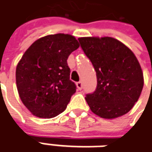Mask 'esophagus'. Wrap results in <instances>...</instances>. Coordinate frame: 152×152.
<instances>
[{
	"label": "esophagus",
	"instance_id": "obj_1",
	"mask_svg": "<svg viewBox=\"0 0 152 152\" xmlns=\"http://www.w3.org/2000/svg\"><path fill=\"white\" fill-rule=\"evenodd\" d=\"M76 85H77V88H78V89H79V90H81L82 88H83V83L82 82H78L77 83H76Z\"/></svg>",
	"mask_w": 152,
	"mask_h": 152
}]
</instances>
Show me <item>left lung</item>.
Wrapping results in <instances>:
<instances>
[{
    "instance_id": "1",
    "label": "left lung",
    "mask_w": 152,
    "mask_h": 152,
    "mask_svg": "<svg viewBox=\"0 0 152 152\" xmlns=\"http://www.w3.org/2000/svg\"><path fill=\"white\" fill-rule=\"evenodd\" d=\"M96 73L94 92L86 95L92 112L104 119L125 115L137 102L143 88V74L132 50L117 39L78 38Z\"/></svg>"
}]
</instances>
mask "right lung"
<instances>
[{
    "mask_svg": "<svg viewBox=\"0 0 152 152\" xmlns=\"http://www.w3.org/2000/svg\"><path fill=\"white\" fill-rule=\"evenodd\" d=\"M78 47L74 36L58 33L37 40L23 54L16 67V85L33 115L50 119L66 109L76 91L67 60Z\"/></svg>",
    "mask_w": 152,
    "mask_h": 152,
    "instance_id": "obj_1",
    "label": "right lung"
}]
</instances>
